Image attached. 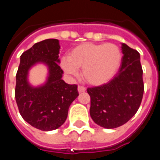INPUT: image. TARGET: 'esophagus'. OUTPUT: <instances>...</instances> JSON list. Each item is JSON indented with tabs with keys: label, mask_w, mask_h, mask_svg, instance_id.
Here are the masks:
<instances>
[{
	"label": "esophagus",
	"mask_w": 160,
	"mask_h": 160,
	"mask_svg": "<svg viewBox=\"0 0 160 160\" xmlns=\"http://www.w3.org/2000/svg\"><path fill=\"white\" fill-rule=\"evenodd\" d=\"M78 92H86V87H82V86H79L78 87Z\"/></svg>",
	"instance_id": "esophagus-1"
}]
</instances>
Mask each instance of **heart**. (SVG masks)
Here are the masks:
<instances>
[{
	"instance_id": "heart-1",
	"label": "heart",
	"mask_w": 160,
	"mask_h": 160,
	"mask_svg": "<svg viewBox=\"0 0 160 160\" xmlns=\"http://www.w3.org/2000/svg\"><path fill=\"white\" fill-rule=\"evenodd\" d=\"M122 62V53L114 43L84 42L73 48L68 57L61 60L64 72L76 76L77 69H82L85 81L92 86L107 83L118 73Z\"/></svg>"
}]
</instances>
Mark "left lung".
Listing matches in <instances>:
<instances>
[{
  "mask_svg": "<svg viewBox=\"0 0 160 160\" xmlns=\"http://www.w3.org/2000/svg\"><path fill=\"white\" fill-rule=\"evenodd\" d=\"M123 56L116 76L100 87H91L90 115L93 122L104 128L120 127L131 119L141 105L144 84L140 54L122 44Z\"/></svg>",
  "mask_w": 160,
  "mask_h": 160,
  "instance_id": "1",
  "label": "left lung"
}]
</instances>
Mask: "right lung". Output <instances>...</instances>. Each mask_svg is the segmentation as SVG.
Wrapping results in <instances>:
<instances>
[{"label":"right lung","instance_id":"1","mask_svg":"<svg viewBox=\"0 0 160 160\" xmlns=\"http://www.w3.org/2000/svg\"><path fill=\"white\" fill-rule=\"evenodd\" d=\"M59 51L57 39L37 42L21 55L16 74L15 99L19 113L30 125L42 131L61 127L66 121L70 104L79 96L76 85L62 80ZM37 63L45 64L49 73L43 85L32 87L28 81V73Z\"/></svg>","mask_w":160,"mask_h":160}]
</instances>
